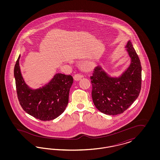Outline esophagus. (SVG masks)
<instances>
[{
  "label": "esophagus",
  "instance_id": "esophagus-1",
  "mask_svg": "<svg viewBox=\"0 0 160 160\" xmlns=\"http://www.w3.org/2000/svg\"><path fill=\"white\" fill-rule=\"evenodd\" d=\"M83 77V76L80 74H76L74 76V79L75 81H79Z\"/></svg>",
  "mask_w": 160,
  "mask_h": 160
}]
</instances>
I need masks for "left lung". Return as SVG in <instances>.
I'll return each instance as SVG.
<instances>
[{
  "label": "left lung",
  "mask_w": 160,
  "mask_h": 160,
  "mask_svg": "<svg viewBox=\"0 0 160 160\" xmlns=\"http://www.w3.org/2000/svg\"><path fill=\"white\" fill-rule=\"evenodd\" d=\"M131 63L119 77L110 76L100 66L96 67L91 77L92 98L96 108L102 113H122L139 95L142 85L140 61L131 42L125 46Z\"/></svg>",
  "instance_id": "left-lung-1"
}]
</instances>
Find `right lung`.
<instances>
[{
    "instance_id": "1",
    "label": "right lung",
    "mask_w": 160,
    "mask_h": 160,
    "mask_svg": "<svg viewBox=\"0 0 160 160\" xmlns=\"http://www.w3.org/2000/svg\"><path fill=\"white\" fill-rule=\"evenodd\" d=\"M16 62L14 74L20 104L23 110L41 121H51L65 111L68 103L70 88L73 83L71 75L57 73L44 86L37 89L30 88L23 79L19 61Z\"/></svg>"
}]
</instances>
